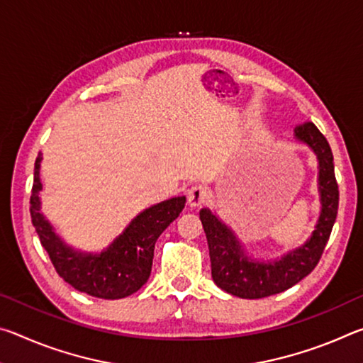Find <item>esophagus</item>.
I'll return each instance as SVG.
<instances>
[{
	"mask_svg": "<svg viewBox=\"0 0 363 363\" xmlns=\"http://www.w3.org/2000/svg\"><path fill=\"white\" fill-rule=\"evenodd\" d=\"M206 199H208V189L203 186V184H194L192 187H189L187 200L190 206H200L201 203H205Z\"/></svg>",
	"mask_w": 363,
	"mask_h": 363,
	"instance_id": "34e87169",
	"label": "esophagus"
}]
</instances>
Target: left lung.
I'll return each instance as SVG.
<instances>
[{
    "label": "left lung",
    "mask_w": 363,
    "mask_h": 363,
    "mask_svg": "<svg viewBox=\"0 0 363 363\" xmlns=\"http://www.w3.org/2000/svg\"><path fill=\"white\" fill-rule=\"evenodd\" d=\"M294 138L315 152L318 158V190L322 211L315 230L303 247L285 255L280 261L259 262L245 256L242 243L229 227L203 208L200 220L210 248L211 275L220 290L245 299L267 298L288 290L309 275L320 261L336 220L340 190L335 177L333 153L328 140L312 121L294 128Z\"/></svg>",
    "instance_id": "1"
}]
</instances>
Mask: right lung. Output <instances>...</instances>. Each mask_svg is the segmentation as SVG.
Wrapping results in <instances>:
<instances>
[{
	"instance_id": "1",
	"label": "right lung",
	"mask_w": 363,
	"mask_h": 363,
	"mask_svg": "<svg viewBox=\"0 0 363 363\" xmlns=\"http://www.w3.org/2000/svg\"><path fill=\"white\" fill-rule=\"evenodd\" d=\"M40 163L35 162L30 216L56 272L78 291L102 299H121L136 293L150 277L153 250L162 232L179 216L186 196H174L147 208L101 255H83L64 245L40 213Z\"/></svg>"
}]
</instances>
